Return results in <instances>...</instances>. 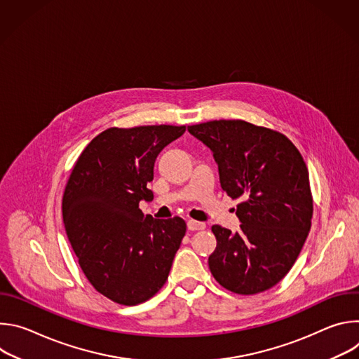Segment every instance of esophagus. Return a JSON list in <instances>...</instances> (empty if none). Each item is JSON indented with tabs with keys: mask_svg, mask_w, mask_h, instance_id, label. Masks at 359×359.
<instances>
[{
	"mask_svg": "<svg viewBox=\"0 0 359 359\" xmlns=\"http://www.w3.org/2000/svg\"><path fill=\"white\" fill-rule=\"evenodd\" d=\"M187 229H189L190 231L204 230V229H206V224L201 223V222H196V220H189V222H187Z\"/></svg>",
	"mask_w": 359,
	"mask_h": 359,
	"instance_id": "obj_1",
	"label": "esophagus"
}]
</instances>
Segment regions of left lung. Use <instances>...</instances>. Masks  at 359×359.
<instances>
[{
	"mask_svg": "<svg viewBox=\"0 0 359 359\" xmlns=\"http://www.w3.org/2000/svg\"><path fill=\"white\" fill-rule=\"evenodd\" d=\"M187 130L213 151L222 189L237 206L240 230L212 227L217 247L209 269L226 290L263 292L294 266L309 236L313 194L309 169L283 133L245 121H210Z\"/></svg>",
	"mask_w": 359,
	"mask_h": 359,
	"instance_id": "obj_1",
	"label": "left lung"
}]
</instances>
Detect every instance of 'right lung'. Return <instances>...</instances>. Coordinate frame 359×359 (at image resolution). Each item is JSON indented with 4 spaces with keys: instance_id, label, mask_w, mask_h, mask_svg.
<instances>
[{
    "instance_id": "right-lung-1",
    "label": "right lung",
    "mask_w": 359,
    "mask_h": 359,
    "mask_svg": "<svg viewBox=\"0 0 359 359\" xmlns=\"http://www.w3.org/2000/svg\"><path fill=\"white\" fill-rule=\"evenodd\" d=\"M186 126L109 128L90 140L65 186L62 217L78 263L93 288L122 305H136L166 283L186 233L180 217H144L159 153Z\"/></svg>"
}]
</instances>
